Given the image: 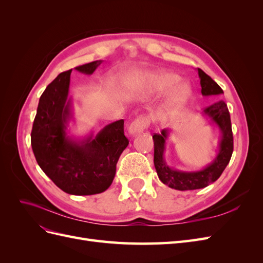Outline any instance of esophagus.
Here are the masks:
<instances>
[{
	"instance_id": "34e87169",
	"label": "esophagus",
	"mask_w": 263,
	"mask_h": 263,
	"mask_svg": "<svg viewBox=\"0 0 263 263\" xmlns=\"http://www.w3.org/2000/svg\"><path fill=\"white\" fill-rule=\"evenodd\" d=\"M149 124V119L147 117H139L129 125L128 127V133L130 136H136V135L140 134L142 130H144L146 127Z\"/></svg>"
}]
</instances>
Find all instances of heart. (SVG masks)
Segmentation results:
<instances>
[{"mask_svg": "<svg viewBox=\"0 0 263 263\" xmlns=\"http://www.w3.org/2000/svg\"><path fill=\"white\" fill-rule=\"evenodd\" d=\"M127 84L142 86L150 93H161L171 87L163 105V113L174 115L184 108L192 97V86L186 81H179V76L166 70H153L127 79Z\"/></svg>", "mask_w": 263, "mask_h": 263, "instance_id": "obj_1", "label": "heart"}]
</instances>
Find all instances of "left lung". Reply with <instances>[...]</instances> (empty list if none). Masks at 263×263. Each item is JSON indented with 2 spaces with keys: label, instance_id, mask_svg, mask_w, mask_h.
<instances>
[{
  "label": "left lung",
  "instance_id": "obj_1",
  "mask_svg": "<svg viewBox=\"0 0 263 263\" xmlns=\"http://www.w3.org/2000/svg\"><path fill=\"white\" fill-rule=\"evenodd\" d=\"M198 78L202 87L203 97L224 94L221 87L213 79L206 74L203 70L197 69ZM202 115L210 121V123L217 127L220 133V139L218 141V150L213 160L205 165L201 170L183 171L174 169L165 161L164 151L165 142L172 133L171 128H164L160 134L153 136L155 144L154 163L157 174L163 184L171 189L179 191H190L196 189H203L216 181L222 171L229 163L234 150V139L232 132V122L226 103L219 100L213 103L212 105L205 107Z\"/></svg>",
  "mask_w": 263,
  "mask_h": 263
}]
</instances>
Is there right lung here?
<instances>
[{
    "mask_svg": "<svg viewBox=\"0 0 263 263\" xmlns=\"http://www.w3.org/2000/svg\"><path fill=\"white\" fill-rule=\"evenodd\" d=\"M102 60L76 67L91 76ZM72 69L61 72L39 99L31 129V148L38 165L63 192L93 195L106 191L114 180L119 157L129 141L124 135V119L106 125L97 135H70L74 122L73 101L69 97Z\"/></svg>",
    "mask_w": 263,
    "mask_h": 263,
    "instance_id": "right-lung-1",
    "label": "right lung"
}]
</instances>
